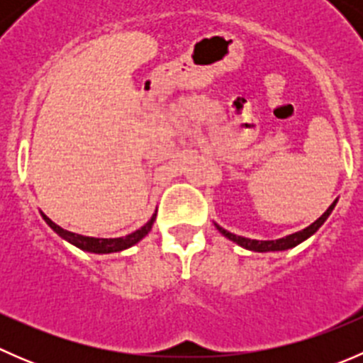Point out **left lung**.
<instances>
[{"instance_id":"left-lung-1","label":"left lung","mask_w":363,"mask_h":363,"mask_svg":"<svg viewBox=\"0 0 363 363\" xmlns=\"http://www.w3.org/2000/svg\"><path fill=\"white\" fill-rule=\"evenodd\" d=\"M335 203H337V199L332 202L330 207L327 208V211L323 212V214L320 216V218L316 219L314 223H311L309 226H306L303 230H300V232H295V233H290V235L286 237H281V239H276V240H256V239H247V237H240V235H235V233L228 232V230H225L223 226H219L218 223H214L216 228L219 230V233L221 235H225L226 239H230L232 242L239 244L240 247H244V250H250V251H255V252H274V251H286V250H291V247L298 246V244H302L303 240L309 239L311 235H314V233L320 230V226L323 225L325 221L328 219V216L332 214V211H334Z\"/></svg>"}]
</instances>
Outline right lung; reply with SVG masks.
I'll list each match as a JSON object with an SVG mask.
<instances>
[{
    "label": "right lung",
    "instance_id": "right-lung-1",
    "mask_svg": "<svg viewBox=\"0 0 363 363\" xmlns=\"http://www.w3.org/2000/svg\"><path fill=\"white\" fill-rule=\"evenodd\" d=\"M40 214H42L43 221H45L47 225H49L50 228H52L54 232H56L57 235L61 237V239L67 240V242L72 244V246L79 247V250H82L86 252H94V255H108V252H119V251L128 250V247L135 246V244L140 242V240L144 239V237L147 235L149 232H151L152 225H155V221H156V211H155V214L151 216V219H149V221L145 223L142 228H138V230H135V232L128 233L126 237H117V239H98V237H86V235H80V233L68 232V230L61 228L60 225H56L52 219L47 218L43 212H40Z\"/></svg>",
    "mask_w": 363,
    "mask_h": 363
}]
</instances>
